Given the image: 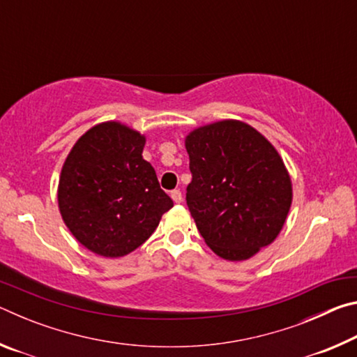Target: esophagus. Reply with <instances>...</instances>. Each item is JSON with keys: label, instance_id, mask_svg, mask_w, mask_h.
<instances>
[{"label": "esophagus", "instance_id": "esophagus-1", "mask_svg": "<svg viewBox=\"0 0 357 357\" xmlns=\"http://www.w3.org/2000/svg\"><path fill=\"white\" fill-rule=\"evenodd\" d=\"M172 198H173V202L174 203H181L183 202V193H181V190L179 189H174V190H172Z\"/></svg>", "mask_w": 357, "mask_h": 357}]
</instances>
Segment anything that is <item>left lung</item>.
Returning a JSON list of instances; mask_svg holds the SVG:
<instances>
[{
	"label": "left lung",
	"mask_w": 357,
	"mask_h": 357,
	"mask_svg": "<svg viewBox=\"0 0 357 357\" xmlns=\"http://www.w3.org/2000/svg\"><path fill=\"white\" fill-rule=\"evenodd\" d=\"M192 183L185 200L214 253L243 261L279 236L293 200L275 148L252 126L225 119L185 137Z\"/></svg>",
	"instance_id": "left-lung-1"
}]
</instances>
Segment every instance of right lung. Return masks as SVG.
I'll use <instances>...</instances> for the list:
<instances>
[{
	"mask_svg": "<svg viewBox=\"0 0 357 357\" xmlns=\"http://www.w3.org/2000/svg\"><path fill=\"white\" fill-rule=\"evenodd\" d=\"M144 143L140 132L107 121L78 138L63 165L59 213L78 243L100 257L134 252L173 208L143 159Z\"/></svg>",
	"mask_w": 357,
	"mask_h": 357,
	"instance_id": "add662e5",
	"label": "right lung"
}]
</instances>
